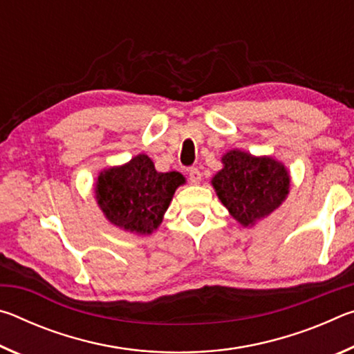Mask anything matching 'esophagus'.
<instances>
[{
    "label": "esophagus",
    "instance_id": "esophagus-1",
    "mask_svg": "<svg viewBox=\"0 0 354 354\" xmlns=\"http://www.w3.org/2000/svg\"><path fill=\"white\" fill-rule=\"evenodd\" d=\"M189 179L192 184H200L201 183V171L198 169H190L189 170Z\"/></svg>",
    "mask_w": 354,
    "mask_h": 354
}]
</instances>
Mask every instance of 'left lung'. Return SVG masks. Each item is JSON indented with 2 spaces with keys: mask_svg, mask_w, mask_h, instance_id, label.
<instances>
[{
  "mask_svg": "<svg viewBox=\"0 0 354 354\" xmlns=\"http://www.w3.org/2000/svg\"><path fill=\"white\" fill-rule=\"evenodd\" d=\"M211 184L227 212L243 227L254 226L283 205L290 190V173L272 156L230 149Z\"/></svg>",
  "mask_w": 354,
  "mask_h": 354,
  "instance_id": "8db88e82",
  "label": "left lung"
}]
</instances>
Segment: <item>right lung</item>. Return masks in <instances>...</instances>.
I'll return each instance as SVG.
<instances>
[{
    "label": "right lung",
    "instance_id": "right-lung-1",
    "mask_svg": "<svg viewBox=\"0 0 354 354\" xmlns=\"http://www.w3.org/2000/svg\"><path fill=\"white\" fill-rule=\"evenodd\" d=\"M185 184L179 171L160 173L147 154L98 173L95 198L101 212L118 230L149 236L162 223L176 189Z\"/></svg>",
    "mask_w": 354,
    "mask_h": 354
}]
</instances>
